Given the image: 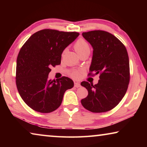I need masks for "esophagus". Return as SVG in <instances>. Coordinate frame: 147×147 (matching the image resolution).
I'll use <instances>...</instances> for the list:
<instances>
[{
	"label": "esophagus",
	"instance_id": "34e87169",
	"mask_svg": "<svg viewBox=\"0 0 147 147\" xmlns=\"http://www.w3.org/2000/svg\"><path fill=\"white\" fill-rule=\"evenodd\" d=\"M74 87L75 88H80V84L78 82H74Z\"/></svg>",
	"mask_w": 147,
	"mask_h": 147
}]
</instances>
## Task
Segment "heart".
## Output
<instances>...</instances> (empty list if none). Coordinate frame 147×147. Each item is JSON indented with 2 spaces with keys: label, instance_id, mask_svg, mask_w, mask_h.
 I'll use <instances>...</instances> for the list:
<instances>
[{
  "label": "heart",
  "instance_id": "1",
  "mask_svg": "<svg viewBox=\"0 0 147 147\" xmlns=\"http://www.w3.org/2000/svg\"><path fill=\"white\" fill-rule=\"evenodd\" d=\"M74 47L77 54L80 56L85 53H90V46L88 42L84 39H79L78 40H77L74 43ZM82 72V70H73L70 73V75L74 78H77L80 76Z\"/></svg>",
  "mask_w": 147,
  "mask_h": 147
}]
</instances>
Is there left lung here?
<instances>
[{
  "mask_svg": "<svg viewBox=\"0 0 147 147\" xmlns=\"http://www.w3.org/2000/svg\"><path fill=\"white\" fill-rule=\"evenodd\" d=\"M93 48L89 75L99 74L97 84L84 81L81 86L88 91L81 103L93 113L106 112L120 102L130 82V64L123 43L113 34L103 30L83 32ZM94 72V74L93 73Z\"/></svg>",
  "mask_w": 147,
  "mask_h": 147,
  "instance_id": "obj_1",
  "label": "left lung"
}]
</instances>
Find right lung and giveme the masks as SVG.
I'll list each match as a JSON object with an SVG mask.
<instances>
[{
    "instance_id": "add662e5",
    "label": "right lung",
    "mask_w": 147,
    "mask_h": 147,
    "mask_svg": "<svg viewBox=\"0 0 147 147\" xmlns=\"http://www.w3.org/2000/svg\"><path fill=\"white\" fill-rule=\"evenodd\" d=\"M79 36L76 32L44 29L30 37L17 59L16 85L21 98L30 108L51 113L61 105L66 90L73 88L68 77L49 80L52 67L61 63V54Z\"/></svg>"
}]
</instances>
